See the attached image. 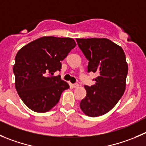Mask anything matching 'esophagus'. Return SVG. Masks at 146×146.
I'll list each match as a JSON object with an SVG mask.
<instances>
[{"label":"esophagus","mask_w":146,"mask_h":146,"mask_svg":"<svg viewBox=\"0 0 146 146\" xmlns=\"http://www.w3.org/2000/svg\"><path fill=\"white\" fill-rule=\"evenodd\" d=\"M72 87H73V88H77V87H79V84L75 83V84H72Z\"/></svg>","instance_id":"esophagus-1"}]
</instances>
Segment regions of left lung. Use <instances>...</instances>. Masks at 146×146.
Returning <instances> with one entry per match:
<instances>
[{
    "instance_id": "8db88e82",
    "label": "left lung",
    "mask_w": 146,
    "mask_h": 146,
    "mask_svg": "<svg viewBox=\"0 0 146 146\" xmlns=\"http://www.w3.org/2000/svg\"><path fill=\"white\" fill-rule=\"evenodd\" d=\"M89 61L88 72H97L95 84L85 85L87 95L80 102L86 115L98 117L112 109L124 94L128 66L123 48L105 38H77Z\"/></svg>"
}]
</instances>
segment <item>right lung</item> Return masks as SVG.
I'll return each mask as SVG.
<instances>
[{"instance_id":"1","label":"right lung","mask_w":146,"mask_h":146,"mask_svg":"<svg viewBox=\"0 0 146 146\" xmlns=\"http://www.w3.org/2000/svg\"><path fill=\"white\" fill-rule=\"evenodd\" d=\"M75 46L72 38L44 36L18 51L13 69L15 86L28 108L46 112L58 103L62 92L69 85L54 73L61 70V62Z\"/></svg>"}]
</instances>
